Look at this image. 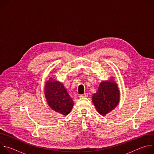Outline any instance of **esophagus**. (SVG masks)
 Listing matches in <instances>:
<instances>
[{
	"instance_id": "1",
	"label": "esophagus",
	"mask_w": 154,
	"mask_h": 154,
	"mask_svg": "<svg viewBox=\"0 0 154 154\" xmlns=\"http://www.w3.org/2000/svg\"><path fill=\"white\" fill-rule=\"evenodd\" d=\"M88 93H85L83 94H81L79 96V97L80 98H83V97H88Z\"/></svg>"
}]
</instances>
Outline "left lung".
Wrapping results in <instances>:
<instances>
[{
  "label": "left lung",
  "instance_id": "obj_1",
  "mask_svg": "<svg viewBox=\"0 0 154 154\" xmlns=\"http://www.w3.org/2000/svg\"><path fill=\"white\" fill-rule=\"evenodd\" d=\"M92 99L97 112L102 116H105L117 106L120 100V91L113 77L100 82Z\"/></svg>",
  "mask_w": 154,
  "mask_h": 154
}]
</instances>
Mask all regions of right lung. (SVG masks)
<instances>
[{
    "label": "right lung",
    "instance_id": "right-lung-1",
    "mask_svg": "<svg viewBox=\"0 0 154 154\" xmlns=\"http://www.w3.org/2000/svg\"><path fill=\"white\" fill-rule=\"evenodd\" d=\"M46 101L54 111L64 116L68 115L74 106V102L63 84L50 77L45 86Z\"/></svg>",
    "mask_w": 154,
    "mask_h": 154
}]
</instances>
